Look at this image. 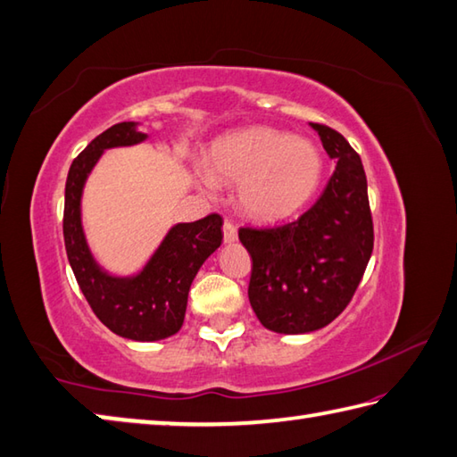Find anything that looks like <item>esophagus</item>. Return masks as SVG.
Masks as SVG:
<instances>
[{
    "label": "esophagus",
    "instance_id": "34e87169",
    "mask_svg": "<svg viewBox=\"0 0 457 457\" xmlns=\"http://www.w3.org/2000/svg\"><path fill=\"white\" fill-rule=\"evenodd\" d=\"M236 239H237V228L234 226V221L226 220L223 221V241H226V244H231V241Z\"/></svg>",
    "mask_w": 457,
    "mask_h": 457
}]
</instances>
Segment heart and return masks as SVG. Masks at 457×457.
<instances>
[{
	"mask_svg": "<svg viewBox=\"0 0 457 457\" xmlns=\"http://www.w3.org/2000/svg\"><path fill=\"white\" fill-rule=\"evenodd\" d=\"M210 162L223 182L241 184V208L259 220L291 216L315 194L323 174V158L311 140L267 129L229 134L213 146Z\"/></svg>",
	"mask_w": 457,
	"mask_h": 457,
	"instance_id": "obj_1",
	"label": "heart"
}]
</instances>
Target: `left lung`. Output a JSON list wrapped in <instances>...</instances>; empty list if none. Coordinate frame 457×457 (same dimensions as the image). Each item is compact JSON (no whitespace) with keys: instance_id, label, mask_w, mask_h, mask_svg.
Returning a JSON list of instances; mask_svg holds the SVG:
<instances>
[{"instance_id":"8db88e82","label":"left lung","mask_w":457,"mask_h":457,"mask_svg":"<svg viewBox=\"0 0 457 457\" xmlns=\"http://www.w3.org/2000/svg\"><path fill=\"white\" fill-rule=\"evenodd\" d=\"M337 168L301 218L271 228H239L252 255L249 303L265 328L301 335L327 327L351 303L374 247L361 156L341 132L311 122Z\"/></svg>"}]
</instances>
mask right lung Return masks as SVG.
<instances>
[{
    "label": "right lung",
    "instance_id": "1",
    "mask_svg": "<svg viewBox=\"0 0 457 457\" xmlns=\"http://www.w3.org/2000/svg\"><path fill=\"white\" fill-rule=\"evenodd\" d=\"M145 138L146 134L137 130V122H119L88 142L73 160L65 184L62 237L71 270L98 320L124 338L160 341L180 330L194 277L221 245L223 220L220 213H210L198 221L178 223L145 270L130 279L104 273L95 263L80 226L85 180L106 148L132 146Z\"/></svg>",
    "mask_w": 457,
    "mask_h": 457
}]
</instances>
